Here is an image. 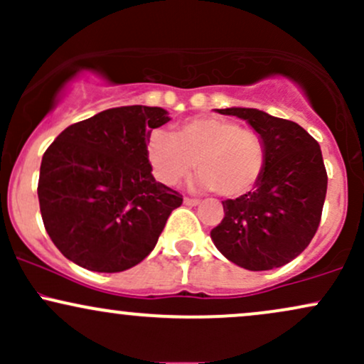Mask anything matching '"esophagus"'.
Listing matches in <instances>:
<instances>
[{
	"label": "esophagus",
	"mask_w": 364,
	"mask_h": 364,
	"mask_svg": "<svg viewBox=\"0 0 364 364\" xmlns=\"http://www.w3.org/2000/svg\"><path fill=\"white\" fill-rule=\"evenodd\" d=\"M183 203H185V205H188V207H196V205H200V200H196V198H186L183 200Z\"/></svg>",
	"instance_id": "esophagus-1"
}]
</instances>
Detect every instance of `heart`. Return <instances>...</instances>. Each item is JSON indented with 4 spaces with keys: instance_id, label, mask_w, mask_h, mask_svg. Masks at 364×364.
Here are the masks:
<instances>
[{
    "instance_id": "obj_1",
    "label": "heart",
    "mask_w": 364,
    "mask_h": 364,
    "mask_svg": "<svg viewBox=\"0 0 364 364\" xmlns=\"http://www.w3.org/2000/svg\"><path fill=\"white\" fill-rule=\"evenodd\" d=\"M147 157L162 185H178L196 162V188L240 198L260 181L267 154L262 136L253 129L219 116H196L186 119L176 135L154 129L147 140Z\"/></svg>"
}]
</instances>
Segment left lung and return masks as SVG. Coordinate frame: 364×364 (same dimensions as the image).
I'll return each mask as SVG.
<instances>
[{"mask_svg": "<svg viewBox=\"0 0 364 364\" xmlns=\"http://www.w3.org/2000/svg\"><path fill=\"white\" fill-rule=\"evenodd\" d=\"M245 119L265 145V169L252 191L224 200V219L210 231L215 248L246 270L286 265L318 229L327 171L318 141L289 119L253 107L215 109Z\"/></svg>", "mask_w": 364, "mask_h": 364, "instance_id": "1", "label": "left lung"}]
</instances>
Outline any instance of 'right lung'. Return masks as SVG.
I'll list each match as a JSON object with an SVG mask.
<instances>
[{"mask_svg": "<svg viewBox=\"0 0 364 364\" xmlns=\"http://www.w3.org/2000/svg\"><path fill=\"white\" fill-rule=\"evenodd\" d=\"M162 107H112L58 135L43 156L41 215L56 248L92 272H123L156 248L181 195L152 176L147 140Z\"/></svg>", "mask_w": 364, "mask_h": 364, "instance_id": "obj_1", "label": "right lung"}]
</instances>
